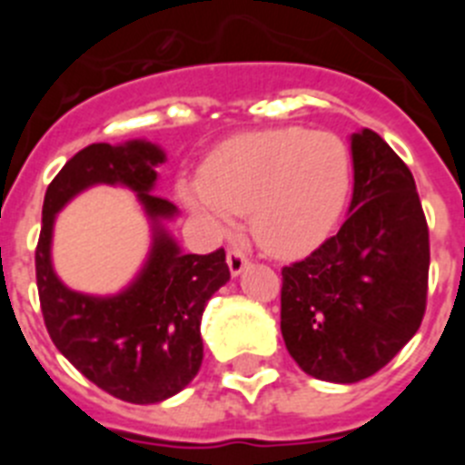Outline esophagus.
<instances>
[{
	"label": "esophagus",
	"mask_w": 465,
	"mask_h": 465,
	"mask_svg": "<svg viewBox=\"0 0 465 465\" xmlns=\"http://www.w3.org/2000/svg\"><path fill=\"white\" fill-rule=\"evenodd\" d=\"M246 265H249V256H246L242 249H235V246H232V249H228V268H230V272H232V277H237V274H240Z\"/></svg>",
	"instance_id": "1"
}]
</instances>
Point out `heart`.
<instances>
[{"instance_id": "obj_1", "label": "heart", "mask_w": 465, "mask_h": 465, "mask_svg": "<svg viewBox=\"0 0 465 465\" xmlns=\"http://www.w3.org/2000/svg\"><path fill=\"white\" fill-rule=\"evenodd\" d=\"M349 179V151L338 134L277 127L225 142L203 167V182L186 183L182 193L219 225L249 212L258 244L286 258L312 252L331 235Z\"/></svg>"}]
</instances>
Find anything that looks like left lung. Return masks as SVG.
I'll return each instance as SVG.
<instances>
[{
  "mask_svg": "<svg viewBox=\"0 0 465 465\" xmlns=\"http://www.w3.org/2000/svg\"><path fill=\"white\" fill-rule=\"evenodd\" d=\"M354 197L338 235L282 270V335L323 381L381 371L421 326L429 225L414 176L372 130L351 137Z\"/></svg>",
  "mask_w": 465,
  "mask_h": 465,
  "instance_id": "8db88e82",
  "label": "left lung"
}]
</instances>
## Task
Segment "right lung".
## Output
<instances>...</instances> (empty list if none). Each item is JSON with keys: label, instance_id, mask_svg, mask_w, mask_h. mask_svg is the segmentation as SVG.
<instances>
[{"label": "right lung", "instance_id": "add662e5", "mask_svg": "<svg viewBox=\"0 0 465 465\" xmlns=\"http://www.w3.org/2000/svg\"><path fill=\"white\" fill-rule=\"evenodd\" d=\"M163 160L165 153L149 142L81 149L48 186L35 252L41 314L57 351L102 391L137 405L165 401L191 384L203 365V312L230 279L223 249L207 256L182 253L160 225L176 213L170 200L151 193ZM94 183L133 187L156 221L150 262L114 299L69 292L50 265L54 213Z\"/></svg>", "mask_w": 465, "mask_h": 465}]
</instances>
